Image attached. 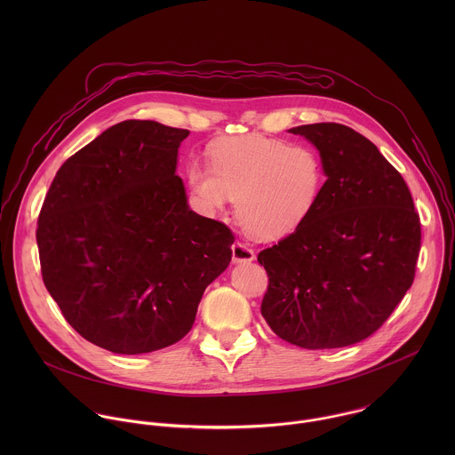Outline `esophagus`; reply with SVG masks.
<instances>
[{
    "instance_id": "1",
    "label": "esophagus",
    "mask_w": 455,
    "mask_h": 455,
    "mask_svg": "<svg viewBox=\"0 0 455 455\" xmlns=\"http://www.w3.org/2000/svg\"><path fill=\"white\" fill-rule=\"evenodd\" d=\"M231 251H233V262H236V264H245V262H252L256 259L254 251L242 242H235Z\"/></svg>"
}]
</instances>
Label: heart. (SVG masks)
I'll return each mask as SVG.
<instances>
[{"label": "heart", "instance_id": "1", "mask_svg": "<svg viewBox=\"0 0 455 455\" xmlns=\"http://www.w3.org/2000/svg\"><path fill=\"white\" fill-rule=\"evenodd\" d=\"M210 165L195 161L188 168L197 201L215 213L236 197L240 224L264 240L296 231L324 188V163L315 148L258 134L217 141Z\"/></svg>", "mask_w": 455, "mask_h": 455}]
</instances>
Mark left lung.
<instances>
[{
	"mask_svg": "<svg viewBox=\"0 0 455 455\" xmlns=\"http://www.w3.org/2000/svg\"><path fill=\"white\" fill-rule=\"evenodd\" d=\"M323 157L312 215L259 252L269 285L260 314L282 339L317 350L371 336L413 283L420 220L399 172L357 131L321 123L289 130Z\"/></svg>",
	"mask_w": 455,
	"mask_h": 455,
	"instance_id": "8db88e82",
	"label": "left lung"
}]
</instances>
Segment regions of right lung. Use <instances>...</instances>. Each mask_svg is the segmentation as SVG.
Masks as SVG:
<instances>
[{"mask_svg":"<svg viewBox=\"0 0 455 455\" xmlns=\"http://www.w3.org/2000/svg\"><path fill=\"white\" fill-rule=\"evenodd\" d=\"M188 136L156 121L119 123L71 156L45 196L44 283L68 324L114 354L182 339L231 262V229L193 212L175 173Z\"/></svg>","mask_w":455,"mask_h":455,"instance_id":"add662e5","label":"right lung"}]
</instances>
